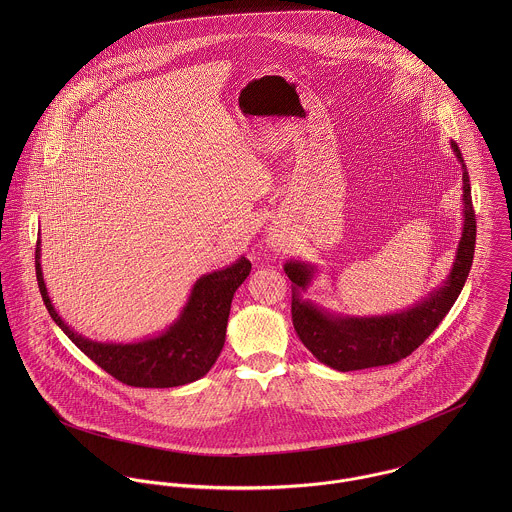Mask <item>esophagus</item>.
Returning a JSON list of instances; mask_svg holds the SVG:
<instances>
[{"label": "esophagus", "instance_id": "obj_1", "mask_svg": "<svg viewBox=\"0 0 512 512\" xmlns=\"http://www.w3.org/2000/svg\"><path fill=\"white\" fill-rule=\"evenodd\" d=\"M270 246H274V248L280 250V248L284 246V242H282L278 236H270Z\"/></svg>", "mask_w": 512, "mask_h": 512}]
</instances>
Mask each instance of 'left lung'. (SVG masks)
<instances>
[{"instance_id": "left-lung-1", "label": "left lung", "mask_w": 512, "mask_h": 512, "mask_svg": "<svg viewBox=\"0 0 512 512\" xmlns=\"http://www.w3.org/2000/svg\"><path fill=\"white\" fill-rule=\"evenodd\" d=\"M451 149L463 167V232L447 280L420 303L392 315H333L301 297V292H305L311 284L315 268L297 260L284 266L293 284L292 319L295 333L323 365L341 372L394 365L412 355L436 331L441 319L459 297L473 264L477 224L467 167L455 142H451Z\"/></svg>"}]
</instances>
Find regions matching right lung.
Here are the masks:
<instances>
[{
  "label": "right lung",
  "instance_id": "obj_1",
  "mask_svg": "<svg viewBox=\"0 0 512 512\" xmlns=\"http://www.w3.org/2000/svg\"><path fill=\"white\" fill-rule=\"evenodd\" d=\"M37 284L53 321L74 345L116 380L138 388H173L199 380L219 359L230 303L252 264L242 256L232 266L201 276L179 319L159 337L140 343H98L78 333L55 311L41 270V242L35 248Z\"/></svg>",
  "mask_w": 512,
  "mask_h": 512
}]
</instances>
